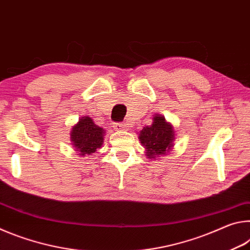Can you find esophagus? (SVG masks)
<instances>
[{
    "mask_svg": "<svg viewBox=\"0 0 250 250\" xmlns=\"http://www.w3.org/2000/svg\"><path fill=\"white\" fill-rule=\"evenodd\" d=\"M115 130H117V131H125V130H126L125 129V124H116L115 125Z\"/></svg>",
    "mask_w": 250,
    "mask_h": 250,
    "instance_id": "34e87169",
    "label": "esophagus"
}]
</instances>
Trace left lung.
Returning a JSON list of instances; mask_svg holds the SVG:
<instances>
[{"label": "left lung", "mask_w": 250, "mask_h": 250, "mask_svg": "<svg viewBox=\"0 0 250 250\" xmlns=\"http://www.w3.org/2000/svg\"><path fill=\"white\" fill-rule=\"evenodd\" d=\"M139 139L145 146L147 158L155 160L172 150L175 139L174 128L163 116L154 115L152 125L143 126L139 133Z\"/></svg>", "instance_id": "obj_1"}]
</instances>
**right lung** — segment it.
<instances>
[{
  "mask_svg": "<svg viewBox=\"0 0 250 250\" xmlns=\"http://www.w3.org/2000/svg\"><path fill=\"white\" fill-rule=\"evenodd\" d=\"M104 130L97 125L91 118L82 117L70 131V140L78 155L84 156L95 153L103 146Z\"/></svg>",
  "mask_w": 250,
  "mask_h": 250,
  "instance_id": "add662e5",
  "label": "right lung"
}]
</instances>
